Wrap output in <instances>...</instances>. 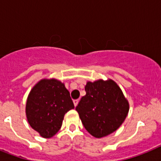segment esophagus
Here are the masks:
<instances>
[{
  "instance_id": "esophagus-1",
  "label": "esophagus",
  "mask_w": 161,
  "mask_h": 161,
  "mask_svg": "<svg viewBox=\"0 0 161 161\" xmlns=\"http://www.w3.org/2000/svg\"><path fill=\"white\" fill-rule=\"evenodd\" d=\"M78 102H79V100H78V99H75V100H73V103H74V106H75V107L78 105Z\"/></svg>"
}]
</instances>
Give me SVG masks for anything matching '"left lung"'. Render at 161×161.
Returning <instances> with one entry per match:
<instances>
[{
  "instance_id": "1",
  "label": "left lung",
  "mask_w": 161,
  "mask_h": 161,
  "mask_svg": "<svg viewBox=\"0 0 161 161\" xmlns=\"http://www.w3.org/2000/svg\"><path fill=\"white\" fill-rule=\"evenodd\" d=\"M86 95L76 110L90 135L102 138L114 132L125 121L129 103L120 88L113 80L88 82Z\"/></svg>"
}]
</instances>
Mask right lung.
<instances>
[{
	"label": "right lung",
	"instance_id": "1",
	"mask_svg": "<svg viewBox=\"0 0 161 161\" xmlns=\"http://www.w3.org/2000/svg\"><path fill=\"white\" fill-rule=\"evenodd\" d=\"M74 108L70 93L56 79H42L34 86L26 100V114L31 127L42 137H53L60 130L64 115Z\"/></svg>",
	"mask_w": 161,
	"mask_h": 161
}]
</instances>
